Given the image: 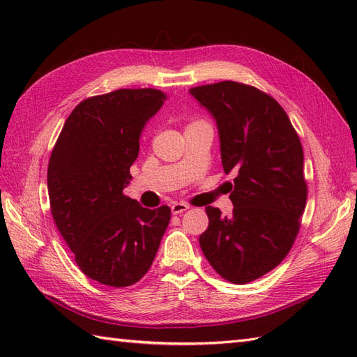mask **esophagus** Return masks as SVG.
<instances>
[{"instance_id":"1","label":"esophagus","mask_w":357,"mask_h":357,"mask_svg":"<svg viewBox=\"0 0 357 357\" xmlns=\"http://www.w3.org/2000/svg\"><path fill=\"white\" fill-rule=\"evenodd\" d=\"M188 208H190V206H187V204L176 202V204H173V206H172V213L173 215H181V213H184V211H187Z\"/></svg>"}]
</instances>
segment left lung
Returning a JSON list of instances; mask_svg holds the SVG:
<instances>
[{
    "mask_svg": "<svg viewBox=\"0 0 357 357\" xmlns=\"http://www.w3.org/2000/svg\"><path fill=\"white\" fill-rule=\"evenodd\" d=\"M216 121L225 173H236L233 213L206 207L208 229L199 236L218 275L247 284L284 261L298 236L307 202L304 151L279 102L234 81L190 89Z\"/></svg>",
    "mask_w": 357,
    "mask_h": 357,
    "instance_id": "left-lung-1",
    "label": "left lung"
}]
</instances>
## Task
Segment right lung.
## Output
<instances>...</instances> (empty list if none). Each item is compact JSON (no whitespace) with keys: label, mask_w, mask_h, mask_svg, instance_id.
<instances>
[{"label":"right lung","mask_w":357,"mask_h":357,"mask_svg":"<svg viewBox=\"0 0 357 357\" xmlns=\"http://www.w3.org/2000/svg\"><path fill=\"white\" fill-rule=\"evenodd\" d=\"M167 100L155 89H119L81 101L67 118L47 169L53 221L90 279L128 287L146 275L170 208L124 195L147 121Z\"/></svg>","instance_id":"add662e5"}]
</instances>
